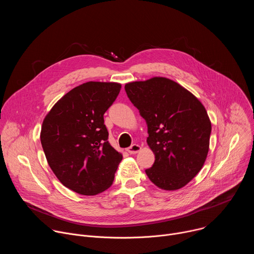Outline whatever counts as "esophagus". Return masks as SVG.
<instances>
[{
    "mask_svg": "<svg viewBox=\"0 0 254 254\" xmlns=\"http://www.w3.org/2000/svg\"><path fill=\"white\" fill-rule=\"evenodd\" d=\"M140 150H141V148H140L139 144L133 143V144H131V146H130L129 148H127V152L132 155V154H136V153H138Z\"/></svg>",
    "mask_w": 254,
    "mask_h": 254,
    "instance_id": "obj_1",
    "label": "esophagus"
}]
</instances>
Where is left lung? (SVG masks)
Returning a JSON list of instances; mask_svg holds the SVG:
<instances>
[{
  "mask_svg": "<svg viewBox=\"0 0 254 254\" xmlns=\"http://www.w3.org/2000/svg\"><path fill=\"white\" fill-rule=\"evenodd\" d=\"M126 92L148 125L155 163L146 170L166 191L183 188L202 169L209 151L211 122L189 90L166 77L128 82Z\"/></svg>",
  "mask_w": 254,
  "mask_h": 254,
  "instance_id": "8db88e82",
  "label": "left lung"
}]
</instances>
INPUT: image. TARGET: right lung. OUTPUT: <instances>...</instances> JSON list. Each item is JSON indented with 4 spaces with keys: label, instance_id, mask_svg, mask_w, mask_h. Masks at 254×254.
I'll use <instances>...</instances> for the list:
<instances>
[{
    "label": "right lung",
    "instance_id": "obj_1",
    "mask_svg": "<svg viewBox=\"0 0 254 254\" xmlns=\"http://www.w3.org/2000/svg\"><path fill=\"white\" fill-rule=\"evenodd\" d=\"M122 88L117 82L89 81L62 96L45 117L40 139L60 182L93 196L113 185L123 155L108 142L103 115Z\"/></svg>",
    "mask_w": 254,
    "mask_h": 254
}]
</instances>
